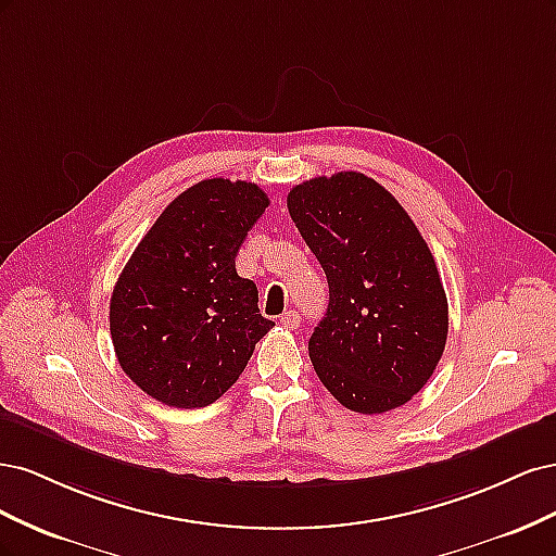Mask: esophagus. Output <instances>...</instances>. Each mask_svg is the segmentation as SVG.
<instances>
[{"label": "esophagus", "mask_w": 556, "mask_h": 556, "mask_svg": "<svg viewBox=\"0 0 556 556\" xmlns=\"http://www.w3.org/2000/svg\"><path fill=\"white\" fill-rule=\"evenodd\" d=\"M280 323L288 327V329H296L299 325H301V317H299V313L296 311H288L285 313L282 317H280Z\"/></svg>", "instance_id": "obj_1"}]
</instances>
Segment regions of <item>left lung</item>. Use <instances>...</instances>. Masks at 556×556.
Listing matches in <instances>:
<instances>
[{"instance_id": "obj_1", "label": "left lung", "mask_w": 556, "mask_h": 556, "mask_svg": "<svg viewBox=\"0 0 556 556\" xmlns=\"http://www.w3.org/2000/svg\"><path fill=\"white\" fill-rule=\"evenodd\" d=\"M288 208L329 282L327 315L308 341L317 378L355 413L408 403L447 341V296L422 233L357 172L296 185Z\"/></svg>"}]
</instances>
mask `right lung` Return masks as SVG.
<instances>
[{"instance_id": "right-lung-1", "label": "right lung", "mask_w": 556, "mask_h": 556, "mask_svg": "<svg viewBox=\"0 0 556 556\" xmlns=\"http://www.w3.org/2000/svg\"><path fill=\"white\" fill-rule=\"evenodd\" d=\"M268 197L255 182L208 178L178 194L131 252L111 294L123 371L174 408H204L239 380L274 327L237 252Z\"/></svg>"}]
</instances>
